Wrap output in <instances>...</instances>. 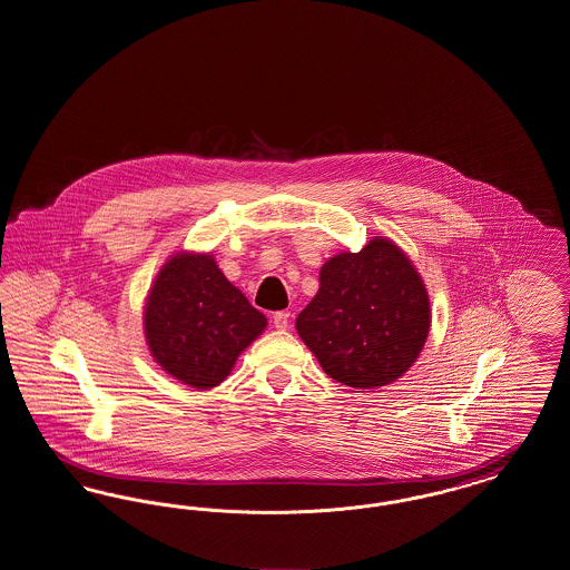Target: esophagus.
I'll use <instances>...</instances> for the list:
<instances>
[{
	"instance_id": "34e87169",
	"label": "esophagus",
	"mask_w": 570,
	"mask_h": 570,
	"mask_svg": "<svg viewBox=\"0 0 570 570\" xmlns=\"http://www.w3.org/2000/svg\"><path fill=\"white\" fill-rule=\"evenodd\" d=\"M291 323V314L288 312H275L273 314V326L275 328H279V331H284L286 326Z\"/></svg>"
}]
</instances>
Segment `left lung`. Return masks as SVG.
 <instances>
[{
    "label": "left lung",
    "instance_id": "obj_1",
    "mask_svg": "<svg viewBox=\"0 0 570 570\" xmlns=\"http://www.w3.org/2000/svg\"><path fill=\"white\" fill-rule=\"evenodd\" d=\"M297 333L331 379L353 389L384 386L423 351L428 291L406 254L376 237L356 254L326 261Z\"/></svg>",
    "mask_w": 570,
    "mask_h": 570
}]
</instances>
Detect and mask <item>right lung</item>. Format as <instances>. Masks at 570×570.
I'll return each mask as SVG.
<instances>
[{
	"label": "right lung",
	"instance_id": "obj_1",
	"mask_svg": "<svg viewBox=\"0 0 570 570\" xmlns=\"http://www.w3.org/2000/svg\"><path fill=\"white\" fill-rule=\"evenodd\" d=\"M267 318L209 254L179 252L158 273L145 305V337L173 379L212 389L226 379Z\"/></svg>",
	"mask_w": 570,
	"mask_h": 570
}]
</instances>
